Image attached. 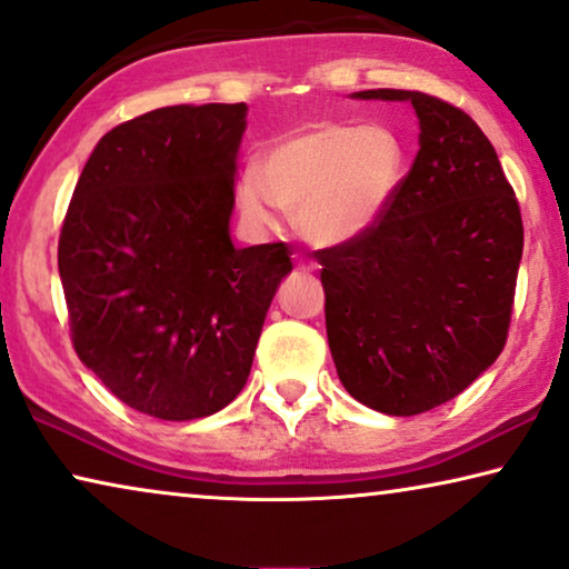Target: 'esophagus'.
<instances>
[{
  "instance_id": "34e87169",
  "label": "esophagus",
  "mask_w": 569,
  "mask_h": 569,
  "mask_svg": "<svg viewBox=\"0 0 569 569\" xmlns=\"http://www.w3.org/2000/svg\"><path fill=\"white\" fill-rule=\"evenodd\" d=\"M296 268H299L301 273H315L317 262H311V260H307V258H296Z\"/></svg>"
}]
</instances>
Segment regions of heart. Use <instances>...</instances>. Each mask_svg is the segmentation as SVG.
Masks as SVG:
<instances>
[{"instance_id": "obj_1", "label": "heart", "mask_w": 569, "mask_h": 569, "mask_svg": "<svg viewBox=\"0 0 569 569\" xmlns=\"http://www.w3.org/2000/svg\"><path fill=\"white\" fill-rule=\"evenodd\" d=\"M407 170L405 139L387 123L317 121L273 141L239 174L237 203L252 229L296 213L301 237L340 247L368 234L395 201Z\"/></svg>"}]
</instances>
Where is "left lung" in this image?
Returning <instances> with one entry per match:
<instances>
[{"mask_svg":"<svg viewBox=\"0 0 569 569\" xmlns=\"http://www.w3.org/2000/svg\"><path fill=\"white\" fill-rule=\"evenodd\" d=\"M353 98L410 102L420 149L381 221L317 252L327 340L350 397L410 418L461 395L506 348L521 208L463 110L410 90Z\"/></svg>","mask_w":569,"mask_h":569,"instance_id":"left-lung-1","label":"left lung"}]
</instances>
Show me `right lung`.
<instances>
[{
    "label": "right lung",
    "instance_id": "obj_1",
    "mask_svg": "<svg viewBox=\"0 0 569 569\" xmlns=\"http://www.w3.org/2000/svg\"><path fill=\"white\" fill-rule=\"evenodd\" d=\"M247 106H172L108 131L59 237L74 350L133 410L196 420L234 399L278 283L283 242L237 250V151Z\"/></svg>",
    "mask_w": 569,
    "mask_h": 569
}]
</instances>
